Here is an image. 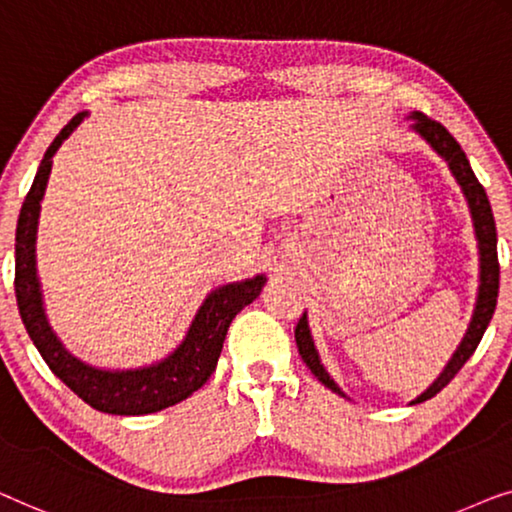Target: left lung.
Returning a JSON list of instances; mask_svg holds the SVG:
<instances>
[{"label":"left lung","mask_w":512,"mask_h":512,"mask_svg":"<svg viewBox=\"0 0 512 512\" xmlns=\"http://www.w3.org/2000/svg\"><path fill=\"white\" fill-rule=\"evenodd\" d=\"M410 120V129L429 143V148L441 157V160L448 164L450 174L455 176L457 185L462 187V194L469 204V213L473 220V234L475 241H478V259H480V273H478V294H475V306H473V315L469 327H466V334L462 341H459L457 350L452 352V357L448 359V364L443 366V371L438 373V378L431 383L427 390H424L420 397L410 401V406L415 403H422L431 397H436L438 392L443 390L445 385L450 383L452 378L457 376L459 369L466 364L475 348H478L482 334L492 320L494 308H496V297H499V257H496V225H494V215H492V206H489L487 192L485 187L478 183L475 178L469 157L462 150V146L455 141L448 129H445L441 122L427 118V115L420 111H413L408 115ZM294 338H297V348L299 355L304 359L308 369L315 378L320 380L327 390L341 394L345 397L341 387L334 383V378L329 376L325 364H322L320 352L315 348L311 327H308V313L301 315V320L297 322V329H294Z\"/></svg>","instance_id":"8db88e82"}]
</instances>
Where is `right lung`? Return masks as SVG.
Instances as JSON below:
<instances>
[{
  "mask_svg": "<svg viewBox=\"0 0 512 512\" xmlns=\"http://www.w3.org/2000/svg\"><path fill=\"white\" fill-rule=\"evenodd\" d=\"M88 111L74 115L50 148L34 176L25 204L20 208L16 229V299L23 325L37 345L50 371L78 394L88 406L109 415H148L176 406L199 390L211 378L225 343L227 329L248 304L259 297L266 283L264 273L236 283L218 285L206 294L187 327L183 341L167 357L136 369H102L83 362L60 341L50 325L46 301L37 269V232L41 218V201L46 194L53 157L76 127L88 118Z\"/></svg>",
  "mask_w": 512,
  "mask_h": 512,
  "instance_id": "1",
  "label": "right lung"
}]
</instances>
